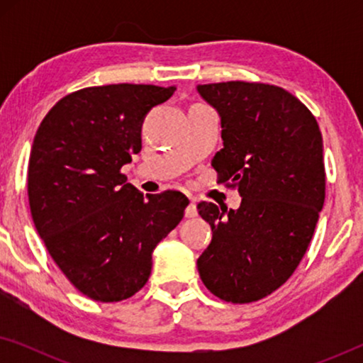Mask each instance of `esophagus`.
Masks as SVG:
<instances>
[{
	"mask_svg": "<svg viewBox=\"0 0 363 363\" xmlns=\"http://www.w3.org/2000/svg\"><path fill=\"white\" fill-rule=\"evenodd\" d=\"M198 215V210H196V203H195V200H191L190 201V205L186 206V210H185V216L186 218H195Z\"/></svg>",
	"mask_w": 363,
	"mask_h": 363,
	"instance_id": "1",
	"label": "esophagus"
}]
</instances>
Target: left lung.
I'll use <instances>...</instances> for the list:
<instances>
[{
    "label": "left lung",
    "instance_id": "obj_1",
    "mask_svg": "<svg viewBox=\"0 0 363 363\" xmlns=\"http://www.w3.org/2000/svg\"><path fill=\"white\" fill-rule=\"evenodd\" d=\"M196 91L221 118L223 148L211 165L220 183L242 198L230 211L198 203L213 231L198 272L223 301H259L299 266L324 206L319 125L299 99L277 86L230 81Z\"/></svg>",
    "mask_w": 363,
    "mask_h": 363
}]
</instances>
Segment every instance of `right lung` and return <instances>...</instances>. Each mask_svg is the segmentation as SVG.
<instances>
[{
	"label": "right lung",
	"mask_w": 363,
	"mask_h": 363,
	"mask_svg": "<svg viewBox=\"0 0 363 363\" xmlns=\"http://www.w3.org/2000/svg\"><path fill=\"white\" fill-rule=\"evenodd\" d=\"M175 86L111 84L62 97L34 135L28 196L34 226L64 276L99 302L145 286L155 246L182 221L180 191L147 195L121 168L142 150V123Z\"/></svg>",
	"instance_id": "right-lung-1"
}]
</instances>
